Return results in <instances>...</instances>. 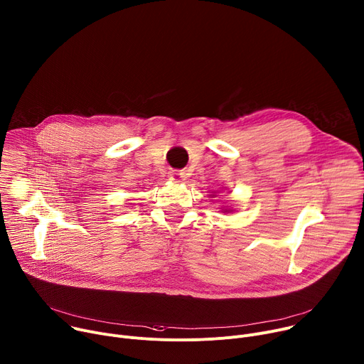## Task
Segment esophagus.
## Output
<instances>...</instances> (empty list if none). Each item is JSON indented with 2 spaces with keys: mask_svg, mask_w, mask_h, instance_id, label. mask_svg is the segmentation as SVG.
Here are the masks:
<instances>
[{
  "mask_svg": "<svg viewBox=\"0 0 364 364\" xmlns=\"http://www.w3.org/2000/svg\"><path fill=\"white\" fill-rule=\"evenodd\" d=\"M183 173H178V171H176V173H171V180H174V181H181L183 180Z\"/></svg>",
  "mask_w": 364,
  "mask_h": 364,
  "instance_id": "obj_1",
  "label": "esophagus"
}]
</instances>
